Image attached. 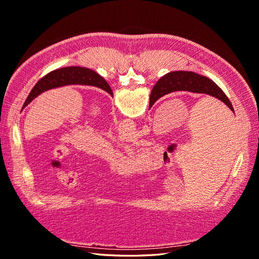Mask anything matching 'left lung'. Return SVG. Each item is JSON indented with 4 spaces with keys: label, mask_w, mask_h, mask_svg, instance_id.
<instances>
[{
    "label": "left lung",
    "mask_w": 259,
    "mask_h": 259,
    "mask_svg": "<svg viewBox=\"0 0 259 259\" xmlns=\"http://www.w3.org/2000/svg\"><path fill=\"white\" fill-rule=\"evenodd\" d=\"M73 84L96 86V88L104 90L110 94L111 96H113V93L110 89V86H109V84L106 82L104 77L100 76L97 72L83 67H66L54 70V71L43 76L42 79L34 85L32 91L30 92L25 104L22 106V109L26 108L31 101L45 91Z\"/></svg>",
    "instance_id": "1"
}]
</instances>
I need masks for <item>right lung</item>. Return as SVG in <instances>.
Masks as SVG:
<instances>
[{
	"label": "right lung",
	"instance_id": "add662e5",
	"mask_svg": "<svg viewBox=\"0 0 259 259\" xmlns=\"http://www.w3.org/2000/svg\"><path fill=\"white\" fill-rule=\"evenodd\" d=\"M185 91L199 94H207L219 99L225 105L233 111L232 105L226 94L208 77L194 73L192 71H174L169 72L162 76L153 86L152 92L150 94V105L153 106L156 100L163 97L166 94Z\"/></svg>",
	"mask_w": 259,
	"mask_h": 259
}]
</instances>
